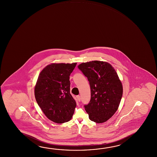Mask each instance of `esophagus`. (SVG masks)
I'll list each match as a JSON object with an SVG mask.
<instances>
[{"mask_svg": "<svg viewBox=\"0 0 157 157\" xmlns=\"http://www.w3.org/2000/svg\"><path fill=\"white\" fill-rule=\"evenodd\" d=\"M76 98H77V100L80 102V100H81V98H80V96L79 95H78L76 96Z\"/></svg>", "mask_w": 157, "mask_h": 157, "instance_id": "obj_1", "label": "esophagus"}]
</instances>
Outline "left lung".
Segmentation results:
<instances>
[{"label": "left lung", "mask_w": 157, "mask_h": 157, "mask_svg": "<svg viewBox=\"0 0 157 157\" xmlns=\"http://www.w3.org/2000/svg\"><path fill=\"white\" fill-rule=\"evenodd\" d=\"M78 68L90 84L91 99L84 105L89 118L97 123L105 122L117 111L123 95L117 72L109 63L99 61L82 63Z\"/></svg>", "instance_id": "8db88e82"}]
</instances>
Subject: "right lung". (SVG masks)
Segmentation results:
<instances>
[{"label": "right lung", "instance_id": "right-lung-1", "mask_svg": "<svg viewBox=\"0 0 157 157\" xmlns=\"http://www.w3.org/2000/svg\"><path fill=\"white\" fill-rule=\"evenodd\" d=\"M77 63H52L41 71L34 89L40 108L50 121L62 124L70 121L76 102L70 94V76Z\"/></svg>", "mask_w": 157, "mask_h": 157}]
</instances>
